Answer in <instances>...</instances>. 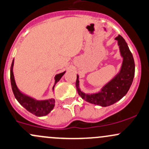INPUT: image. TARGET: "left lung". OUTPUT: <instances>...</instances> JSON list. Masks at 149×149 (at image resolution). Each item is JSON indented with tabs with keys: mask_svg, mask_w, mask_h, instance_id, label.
<instances>
[{
	"mask_svg": "<svg viewBox=\"0 0 149 149\" xmlns=\"http://www.w3.org/2000/svg\"><path fill=\"white\" fill-rule=\"evenodd\" d=\"M115 39L118 40L120 54L123 58L121 69L114 79L103 88L101 92L93 94L83 93L79 88V81L77 76L76 86L78 93L87 102L104 107L111 106L121 99L127 93L132 84L135 74V63L133 55L121 36L118 35Z\"/></svg>",
	"mask_w": 149,
	"mask_h": 149,
	"instance_id": "1",
	"label": "left lung"
}]
</instances>
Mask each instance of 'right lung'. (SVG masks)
<instances>
[{
    "label": "right lung",
    "mask_w": 149,
    "mask_h": 149,
    "mask_svg": "<svg viewBox=\"0 0 149 149\" xmlns=\"http://www.w3.org/2000/svg\"><path fill=\"white\" fill-rule=\"evenodd\" d=\"M13 61L14 60H13L11 67H10V83H11L13 92V94L17 101L26 110L29 111L30 113L34 114L36 116H46L51 111V110H53V109H54L55 106V100L54 98H51V99L46 100V101H36V100L22 93L17 88L15 80H14L13 73ZM64 73H65V72L59 73L55 76V80H56L55 84L61 79ZM54 86L53 89L54 88Z\"/></svg>",
    "instance_id": "right-lung-1"
}]
</instances>
